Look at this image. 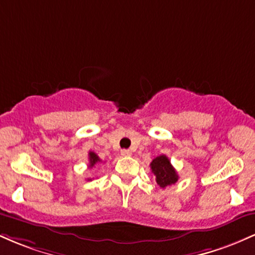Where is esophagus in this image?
<instances>
[{
	"mask_svg": "<svg viewBox=\"0 0 255 255\" xmlns=\"http://www.w3.org/2000/svg\"><path fill=\"white\" fill-rule=\"evenodd\" d=\"M121 156L122 157H129V156H131V152L129 150H122Z\"/></svg>",
	"mask_w": 255,
	"mask_h": 255,
	"instance_id": "obj_1",
	"label": "esophagus"
}]
</instances>
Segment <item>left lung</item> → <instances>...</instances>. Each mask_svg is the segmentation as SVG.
<instances>
[{
  "mask_svg": "<svg viewBox=\"0 0 255 255\" xmlns=\"http://www.w3.org/2000/svg\"><path fill=\"white\" fill-rule=\"evenodd\" d=\"M151 170L156 176V182L160 188L164 189L165 187L175 184L178 180V175L174 166L171 165L169 158L162 154L154 158L151 162Z\"/></svg>",
  "mask_w": 255,
  "mask_h": 255,
  "instance_id": "obj_1",
  "label": "left lung"
}]
</instances>
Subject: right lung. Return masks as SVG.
<instances>
[{
    "instance_id": "1",
    "label": "right lung",
    "mask_w": 255,
    "mask_h": 255,
    "mask_svg": "<svg viewBox=\"0 0 255 255\" xmlns=\"http://www.w3.org/2000/svg\"><path fill=\"white\" fill-rule=\"evenodd\" d=\"M89 160H90V164H89L90 168H92V166H95L96 164H97V163L102 162L101 158H99L97 154H96L95 152H92V151L89 152Z\"/></svg>"
}]
</instances>
